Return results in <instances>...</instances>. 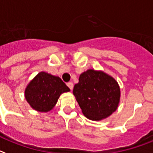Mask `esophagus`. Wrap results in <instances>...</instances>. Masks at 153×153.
Masks as SVG:
<instances>
[{
  "label": "esophagus",
  "mask_w": 153,
  "mask_h": 153,
  "mask_svg": "<svg viewBox=\"0 0 153 153\" xmlns=\"http://www.w3.org/2000/svg\"><path fill=\"white\" fill-rule=\"evenodd\" d=\"M67 85H68V87L71 90H73V82H68V84H67Z\"/></svg>",
  "instance_id": "1"
}]
</instances>
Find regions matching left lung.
Wrapping results in <instances>:
<instances>
[{
  "label": "left lung",
  "mask_w": 153,
  "mask_h": 153,
  "mask_svg": "<svg viewBox=\"0 0 153 153\" xmlns=\"http://www.w3.org/2000/svg\"><path fill=\"white\" fill-rule=\"evenodd\" d=\"M73 94L85 117L93 120L106 118L120 101V88L106 73L93 69L83 73L73 88Z\"/></svg>",
  "instance_id": "8db88e82"
}]
</instances>
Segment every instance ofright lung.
<instances>
[{
    "label": "right lung",
    "instance_id": "add662e5",
    "mask_svg": "<svg viewBox=\"0 0 153 153\" xmlns=\"http://www.w3.org/2000/svg\"><path fill=\"white\" fill-rule=\"evenodd\" d=\"M68 91L60 77L41 72L26 88L25 98L35 110L48 112L55 106L60 94Z\"/></svg>",
    "mask_w": 153,
    "mask_h": 153
}]
</instances>
